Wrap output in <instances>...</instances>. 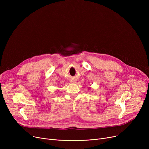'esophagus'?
Wrapping results in <instances>:
<instances>
[{
	"label": "esophagus",
	"instance_id": "esophagus-1",
	"mask_svg": "<svg viewBox=\"0 0 149 149\" xmlns=\"http://www.w3.org/2000/svg\"><path fill=\"white\" fill-rule=\"evenodd\" d=\"M75 81H76V80H72L71 82H72V83H75Z\"/></svg>",
	"mask_w": 149,
	"mask_h": 149
}]
</instances>
